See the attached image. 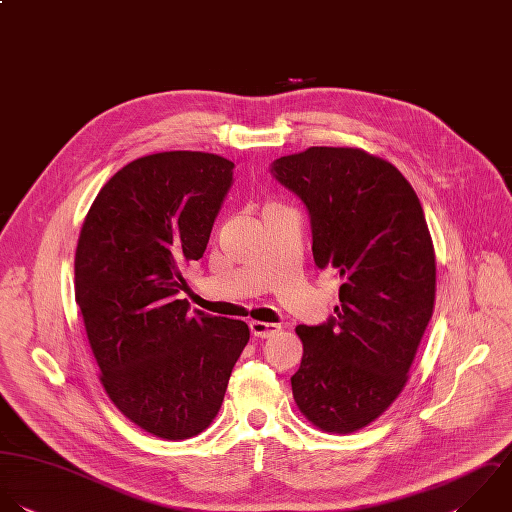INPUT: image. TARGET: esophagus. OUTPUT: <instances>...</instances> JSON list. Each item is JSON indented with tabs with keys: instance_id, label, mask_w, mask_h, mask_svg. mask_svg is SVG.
Segmentation results:
<instances>
[{
	"instance_id": "obj_1",
	"label": "esophagus",
	"mask_w": 512,
	"mask_h": 512,
	"mask_svg": "<svg viewBox=\"0 0 512 512\" xmlns=\"http://www.w3.org/2000/svg\"><path fill=\"white\" fill-rule=\"evenodd\" d=\"M249 329H251V333H253L257 339H267V337L279 333V331H281V325L263 323V321H251V323H249Z\"/></svg>"
}]
</instances>
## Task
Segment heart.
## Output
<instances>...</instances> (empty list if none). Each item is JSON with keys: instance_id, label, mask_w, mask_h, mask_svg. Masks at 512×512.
I'll return each mask as SVG.
<instances>
[{"instance_id": "obj_1", "label": "heart", "mask_w": 512, "mask_h": 512, "mask_svg": "<svg viewBox=\"0 0 512 512\" xmlns=\"http://www.w3.org/2000/svg\"><path fill=\"white\" fill-rule=\"evenodd\" d=\"M271 207H279V203H273V201H271V203L265 205V209H271Z\"/></svg>"}]
</instances>
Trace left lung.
Listing matches in <instances>:
<instances>
[{
    "label": "left lung",
    "mask_w": 512,
    "mask_h": 512,
    "mask_svg": "<svg viewBox=\"0 0 512 512\" xmlns=\"http://www.w3.org/2000/svg\"><path fill=\"white\" fill-rule=\"evenodd\" d=\"M307 205L313 259L339 271L341 305L299 325V411L321 431L349 435L401 395L435 309V247L421 201L389 161L357 147H309L273 163Z\"/></svg>",
    "instance_id": "1"
}]
</instances>
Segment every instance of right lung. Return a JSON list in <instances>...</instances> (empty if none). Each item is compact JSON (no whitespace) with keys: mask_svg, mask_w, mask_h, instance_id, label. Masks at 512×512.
Masks as SVG:
<instances>
[{"mask_svg":"<svg viewBox=\"0 0 512 512\" xmlns=\"http://www.w3.org/2000/svg\"><path fill=\"white\" fill-rule=\"evenodd\" d=\"M233 181L215 153L163 151L119 169L91 203L75 249V303L99 381L139 429L167 441L217 417L249 341L237 319L189 315L181 267L203 257Z\"/></svg>","mask_w":512,"mask_h":512,"instance_id":"right-lung-1","label":"right lung"}]
</instances>
